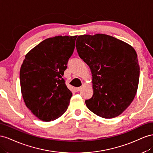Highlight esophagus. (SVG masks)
Instances as JSON below:
<instances>
[{"instance_id": "1", "label": "esophagus", "mask_w": 153, "mask_h": 153, "mask_svg": "<svg viewBox=\"0 0 153 153\" xmlns=\"http://www.w3.org/2000/svg\"><path fill=\"white\" fill-rule=\"evenodd\" d=\"M81 89H82V87H78V88H75V90H76V91H79Z\"/></svg>"}]
</instances>
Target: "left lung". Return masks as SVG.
Masks as SVG:
<instances>
[{"label": "left lung", "mask_w": 153, "mask_h": 153, "mask_svg": "<svg viewBox=\"0 0 153 153\" xmlns=\"http://www.w3.org/2000/svg\"><path fill=\"white\" fill-rule=\"evenodd\" d=\"M76 49L92 74L94 94L86 105L95 115L111 119L123 113L137 94L140 77L132 46L104 34L77 37Z\"/></svg>", "instance_id": "obj_1"}]
</instances>
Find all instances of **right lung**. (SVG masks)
Wrapping results in <instances>:
<instances>
[{"label":"right lung","instance_id":"obj_1","mask_svg":"<svg viewBox=\"0 0 153 153\" xmlns=\"http://www.w3.org/2000/svg\"><path fill=\"white\" fill-rule=\"evenodd\" d=\"M77 36L45 39L25 55L20 71L25 106L38 119L50 122L67 111L72 95L62 76Z\"/></svg>","mask_w":153,"mask_h":153}]
</instances>
